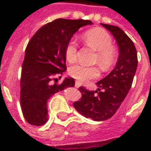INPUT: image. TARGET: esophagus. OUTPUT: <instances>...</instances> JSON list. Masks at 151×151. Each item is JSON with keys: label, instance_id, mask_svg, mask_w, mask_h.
I'll use <instances>...</instances> for the list:
<instances>
[{"label": "esophagus", "instance_id": "obj_1", "mask_svg": "<svg viewBox=\"0 0 151 151\" xmlns=\"http://www.w3.org/2000/svg\"><path fill=\"white\" fill-rule=\"evenodd\" d=\"M81 86H82L81 82H78V81H76V82H75V87L78 88V87H80Z\"/></svg>", "mask_w": 151, "mask_h": 151}]
</instances>
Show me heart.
<instances>
[{
	"mask_svg": "<svg viewBox=\"0 0 151 151\" xmlns=\"http://www.w3.org/2000/svg\"><path fill=\"white\" fill-rule=\"evenodd\" d=\"M83 39L88 46L97 52L95 63H98L104 69H109L115 60L111 35L101 28H95L86 32ZM65 55L68 62L73 63L77 60L78 43L75 40H71L67 43ZM69 73L71 77L81 82H87L99 76V70L97 67H87L82 65L72 66Z\"/></svg>",
	"mask_w": 151,
	"mask_h": 151,
	"instance_id": "1",
	"label": "heart"
}]
</instances>
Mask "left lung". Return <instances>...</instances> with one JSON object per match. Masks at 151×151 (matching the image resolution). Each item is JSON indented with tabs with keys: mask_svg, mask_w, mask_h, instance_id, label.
<instances>
[{
	"mask_svg": "<svg viewBox=\"0 0 151 151\" xmlns=\"http://www.w3.org/2000/svg\"><path fill=\"white\" fill-rule=\"evenodd\" d=\"M101 25L111 32L116 41L119 47L117 62L108 75L96 82L97 91H88L81 86L79 91L82 97L73 103L79 113L95 121L108 120L116 112L132 86L137 67L136 47L130 38L118 27ZM101 89L104 91L100 92Z\"/></svg>",
	"mask_w": 151,
	"mask_h": 151,
	"instance_id": "left-lung-1",
	"label": "left lung"
}]
</instances>
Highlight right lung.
I'll return each mask as SVG.
<instances>
[{"instance_id": "1", "label": "right lung", "mask_w": 151, "mask_h": 151, "mask_svg": "<svg viewBox=\"0 0 151 151\" xmlns=\"http://www.w3.org/2000/svg\"><path fill=\"white\" fill-rule=\"evenodd\" d=\"M92 24L89 20L58 18L39 29L28 43L22 69L20 104L29 124L35 126L46 124L48 99L57 92L74 86L73 78H65L57 84L56 77L66 70L67 43L79 28Z\"/></svg>"}]
</instances>
